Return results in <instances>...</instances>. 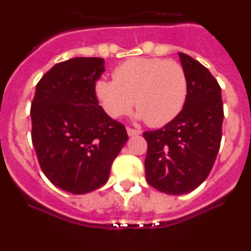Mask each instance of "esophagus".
<instances>
[{
	"label": "esophagus",
	"instance_id": "34e87169",
	"mask_svg": "<svg viewBox=\"0 0 251 251\" xmlns=\"http://www.w3.org/2000/svg\"><path fill=\"white\" fill-rule=\"evenodd\" d=\"M127 133H128V136H129V137L139 136V134H141V130L133 129V128H127Z\"/></svg>",
	"mask_w": 251,
	"mask_h": 251
}]
</instances>
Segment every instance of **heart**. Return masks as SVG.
Instances as JSON below:
<instances>
[{"mask_svg": "<svg viewBox=\"0 0 251 251\" xmlns=\"http://www.w3.org/2000/svg\"><path fill=\"white\" fill-rule=\"evenodd\" d=\"M95 97L106 114L121 118L132 109L152 127L170 123L183 108L187 97V77L176 61L136 57L113 72V81L98 80Z\"/></svg>", "mask_w": 251, "mask_h": 251, "instance_id": "heart-1", "label": "heart"}]
</instances>
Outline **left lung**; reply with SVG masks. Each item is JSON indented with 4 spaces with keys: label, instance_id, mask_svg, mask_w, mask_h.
I'll use <instances>...</instances> for the list:
<instances>
[{
    "label": "left lung",
    "instance_id": "1",
    "mask_svg": "<svg viewBox=\"0 0 251 251\" xmlns=\"http://www.w3.org/2000/svg\"><path fill=\"white\" fill-rule=\"evenodd\" d=\"M178 56L187 77L182 110L161 129L143 133L147 182L167 195L188 194L207 178L220 150L224 121L216 79L197 60L183 52Z\"/></svg>",
    "mask_w": 251,
    "mask_h": 251
}]
</instances>
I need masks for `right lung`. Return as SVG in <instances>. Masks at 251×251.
Returning a JSON list of instances; mask_svg holds the SVG:
<instances>
[{
  "instance_id": "obj_1",
  "label": "right lung",
  "mask_w": 251,
  "mask_h": 251,
  "mask_svg": "<svg viewBox=\"0 0 251 251\" xmlns=\"http://www.w3.org/2000/svg\"><path fill=\"white\" fill-rule=\"evenodd\" d=\"M104 70L100 57L56 64L37 83L31 104V138L40 167L52 185L70 194L101 187L128 141L123 124L113 121L95 97Z\"/></svg>"
}]
</instances>
